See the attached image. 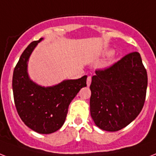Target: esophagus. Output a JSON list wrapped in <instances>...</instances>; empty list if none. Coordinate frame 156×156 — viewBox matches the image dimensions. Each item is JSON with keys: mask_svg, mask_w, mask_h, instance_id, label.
I'll return each instance as SVG.
<instances>
[{"mask_svg": "<svg viewBox=\"0 0 156 156\" xmlns=\"http://www.w3.org/2000/svg\"><path fill=\"white\" fill-rule=\"evenodd\" d=\"M91 79H92V78H91V76H88V77H87V86H88V87H89L90 85V83H91Z\"/></svg>", "mask_w": 156, "mask_h": 156, "instance_id": "obj_1", "label": "esophagus"}]
</instances>
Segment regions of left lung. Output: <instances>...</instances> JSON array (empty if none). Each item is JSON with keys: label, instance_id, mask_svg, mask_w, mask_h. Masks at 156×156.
Returning a JSON list of instances; mask_svg holds the SVG:
<instances>
[{"label": "left lung", "instance_id": "8db88e82", "mask_svg": "<svg viewBox=\"0 0 156 156\" xmlns=\"http://www.w3.org/2000/svg\"><path fill=\"white\" fill-rule=\"evenodd\" d=\"M95 74L90 87L91 117L102 130L119 131L135 119L144 107L147 74L141 56L138 52L130 53Z\"/></svg>", "mask_w": 156, "mask_h": 156}]
</instances>
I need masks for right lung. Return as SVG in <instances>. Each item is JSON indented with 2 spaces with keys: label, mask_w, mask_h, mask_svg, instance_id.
Here are the masks:
<instances>
[{
  "label": "right lung",
  "mask_w": 156,
  "mask_h": 156,
  "mask_svg": "<svg viewBox=\"0 0 156 156\" xmlns=\"http://www.w3.org/2000/svg\"><path fill=\"white\" fill-rule=\"evenodd\" d=\"M42 39L30 43L20 57L13 70L12 91L16 111L24 123L37 133L51 134L64 124L69 103L87 87V76L49 87L33 82L27 72L28 61Z\"/></svg>",
  "instance_id": "right-lung-1"
}]
</instances>
